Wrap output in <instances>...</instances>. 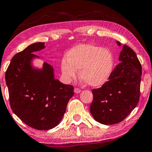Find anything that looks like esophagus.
Returning a JSON list of instances; mask_svg holds the SVG:
<instances>
[{
	"instance_id": "esophagus-1",
	"label": "esophagus",
	"mask_w": 152,
	"mask_h": 152,
	"mask_svg": "<svg viewBox=\"0 0 152 152\" xmlns=\"http://www.w3.org/2000/svg\"><path fill=\"white\" fill-rule=\"evenodd\" d=\"M74 92H75V93H76V94H77V93H80L81 92V90L80 88H75L74 89Z\"/></svg>"
}]
</instances>
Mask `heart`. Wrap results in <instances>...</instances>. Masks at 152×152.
Here are the masks:
<instances>
[{
  "mask_svg": "<svg viewBox=\"0 0 152 152\" xmlns=\"http://www.w3.org/2000/svg\"><path fill=\"white\" fill-rule=\"evenodd\" d=\"M67 60L63 59L61 70L66 80L80 77L90 86L99 87L107 82L113 72L114 56L110 50L93 44L76 45L68 52Z\"/></svg>",
  "mask_w": 152,
  "mask_h": 152,
  "instance_id": "b5f03b06",
  "label": "heart"
}]
</instances>
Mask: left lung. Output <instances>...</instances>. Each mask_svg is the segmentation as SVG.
<instances>
[{"instance_id": "8db88e82", "label": "left lung", "mask_w": 152, "mask_h": 152, "mask_svg": "<svg viewBox=\"0 0 152 152\" xmlns=\"http://www.w3.org/2000/svg\"><path fill=\"white\" fill-rule=\"evenodd\" d=\"M116 43L121 45L118 41ZM119 61L109 80L92 91L91 113L97 122L106 125L122 121L136 108L140 98L142 66L136 54L123 45Z\"/></svg>"}]
</instances>
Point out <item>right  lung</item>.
<instances>
[{
    "mask_svg": "<svg viewBox=\"0 0 152 152\" xmlns=\"http://www.w3.org/2000/svg\"><path fill=\"white\" fill-rule=\"evenodd\" d=\"M45 48L43 42L32 43L12 57L5 72L10 103L14 113L27 125L38 130H49L63 118L74 88L55 77L54 68L33 54Z\"/></svg>",
    "mask_w": 152,
    "mask_h": 152,
    "instance_id": "add662e5",
    "label": "right lung"
}]
</instances>
